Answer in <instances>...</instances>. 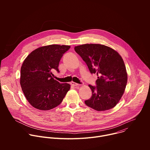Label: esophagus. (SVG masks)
Segmentation results:
<instances>
[{
	"label": "esophagus",
	"instance_id": "esophagus-1",
	"mask_svg": "<svg viewBox=\"0 0 150 150\" xmlns=\"http://www.w3.org/2000/svg\"><path fill=\"white\" fill-rule=\"evenodd\" d=\"M71 85H72V86H74V87L79 86V84H78V83H75V82H71Z\"/></svg>",
	"mask_w": 150,
	"mask_h": 150
}]
</instances>
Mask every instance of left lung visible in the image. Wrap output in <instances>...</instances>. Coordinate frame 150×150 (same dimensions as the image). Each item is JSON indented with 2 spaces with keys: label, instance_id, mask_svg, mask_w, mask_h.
<instances>
[{
  "label": "left lung",
  "instance_id": "8db88e82",
  "mask_svg": "<svg viewBox=\"0 0 150 150\" xmlns=\"http://www.w3.org/2000/svg\"><path fill=\"white\" fill-rule=\"evenodd\" d=\"M86 63L91 74H96L97 86L89 85L91 97L85 101L97 111L113 108L122 97L127 75L123 59L113 49L99 44H85L74 48Z\"/></svg>",
  "mask_w": 150,
  "mask_h": 150
}]
</instances>
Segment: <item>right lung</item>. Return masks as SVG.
<instances>
[{"instance_id":"1","label":"right lung","mask_w":150,"mask_h":150,"mask_svg":"<svg viewBox=\"0 0 150 150\" xmlns=\"http://www.w3.org/2000/svg\"><path fill=\"white\" fill-rule=\"evenodd\" d=\"M70 46L52 45L33 51L21 68L20 84L28 101L34 108L49 110L59 105L71 88L52 77V71L59 72L58 66Z\"/></svg>"}]
</instances>
